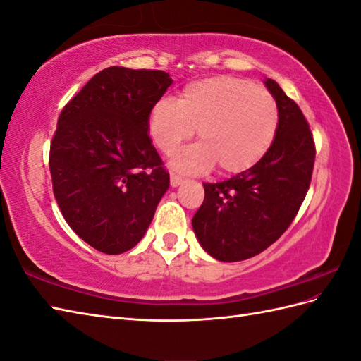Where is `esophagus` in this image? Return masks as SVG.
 Segmentation results:
<instances>
[{"label":"esophagus","instance_id":"obj_1","mask_svg":"<svg viewBox=\"0 0 361 361\" xmlns=\"http://www.w3.org/2000/svg\"><path fill=\"white\" fill-rule=\"evenodd\" d=\"M183 181H185V178H183V176L176 175V173H171V186H172V188L180 186Z\"/></svg>","mask_w":361,"mask_h":361}]
</instances>
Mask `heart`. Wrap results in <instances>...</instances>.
<instances>
[{"mask_svg": "<svg viewBox=\"0 0 361 361\" xmlns=\"http://www.w3.org/2000/svg\"><path fill=\"white\" fill-rule=\"evenodd\" d=\"M274 97L245 79L217 75L188 83L180 96L152 106L149 132L157 147L171 155L194 135L200 142L180 150L172 166L200 173L219 164L221 173H242L262 159L278 133Z\"/></svg>", "mask_w": 361, "mask_h": 361, "instance_id": "b5f03b06", "label": "heart"}]
</instances>
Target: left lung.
<instances>
[{
	"label": "left lung",
	"instance_id": "1",
	"mask_svg": "<svg viewBox=\"0 0 361 361\" xmlns=\"http://www.w3.org/2000/svg\"><path fill=\"white\" fill-rule=\"evenodd\" d=\"M264 83L279 110L270 150L233 178L203 183L204 200L192 219L203 250L221 262L250 259L278 240L310 186L317 150L307 121L273 79Z\"/></svg>",
	"mask_w": 361,
	"mask_h": 361
}]
</instances>
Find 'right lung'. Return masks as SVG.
<instances>
[{"instance_id":"add662e5","label":"right lung","mask_w":361,"mask_h":361,"mask_svg":"<svg viewBox=\"0 0 361 361\" xmlns=\"http://www.w3.org/2000/svg\"><path fill=\"white\" fill-rule=\"evenodd\" d=\"M171 85L164 71L110 66L59 116L49 150L54 197L73 231L105 255L142 239L169 189L149 116Z\"/></svg>"}]
</instances>
